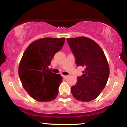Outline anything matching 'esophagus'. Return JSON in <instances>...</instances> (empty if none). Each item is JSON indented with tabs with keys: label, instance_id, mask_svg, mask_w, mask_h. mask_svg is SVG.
Returning a JSON list of instances; mask_svg holds the SVG:
<instances>
[{
	"label": "esophagus",
	"instance_id": "esophagus-1",
	"mask_svg": "<svg viewBox=\"0 0 127 127\" xmlns=\"http://www.w3.org/2000/svg\"><path fill=\"white\" fill-rule=\"evenodd\" d=\"M63 78H64V79H67L68 78V76H65V75H62Z\"/></svg>",
	"mask_w": 127,
	"mask_h": 127
}]
</instances>
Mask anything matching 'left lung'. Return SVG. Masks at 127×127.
<instances>
[{
	"label": "left lung",
	"instance_id": "8db88e82",
	"mask_svg": "<svg viewBox=\"0 0 127 127\" xmlns=\"http://www.w3.org/2000/svg\"><path fill=\"white\" fill-rule=\"evenodd\" d=\"M68 45L75 55L78 66L85 70L77 83L71 88L74 98L82 102L97 98L107 84L109 76L107 60L99 45L87 37L67 39Z\"/></svg>",
	"mask_w": 127,
	"mask_h": 127
}]
</instances>
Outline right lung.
<instances>
[{"instance_id":"add662e5","label":"right lung","mask_w":127,"mask_h":127,"mask_svg":"<svg viewBox=\"0 0 127 127\" xmlns=\"http://www.w3.org/2000/svg\"><path fill=\"white\" fill-rule=\"evenodd\" d=\"M64 42V37L42 38L30 43L23 54L19 77L24 90L37 101H52L59 94L63 77L51 72L48 66Z\"/></svg>"}]
</instances>
